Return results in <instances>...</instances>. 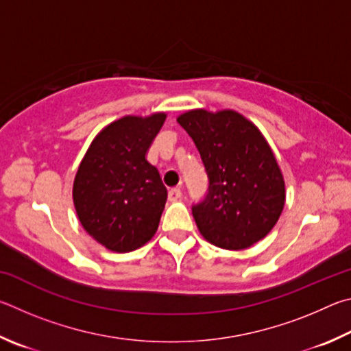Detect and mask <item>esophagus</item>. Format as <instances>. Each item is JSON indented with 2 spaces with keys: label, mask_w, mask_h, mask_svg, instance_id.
Wrapping results in <instances>:
<instances>
[{
  "label": "esophagus",
  "mask_w": 351,
  "mask_h": 351,
  "mask_svg": "<svg viewBox=\"0 0 351 351\" xmlns=\"http://www.w3.org/2000/svg\"><path fill=\"white\" fill-rule=\"evenodd\" d=\"M168 199H169L171 202L180 200V199H182V189H180V188H172V189H169Z\"/></svg>",
  "instance_id": "obj_1"
}]
</instances>
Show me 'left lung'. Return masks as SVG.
<instances>
[{"label":"left lung","mask_w":351,"mask_h":351,"mask_svg":"<svg viewBox=\"0 0 351 351\" xmlns=\"http://www.w3.org/2000/svg\"><path fill=\"white\" fill-rule=\"evenodd\" d=\"M210 179L193 206L200 234L223 250H245L274 228L285 205V180L268 141L232 109H193L177 117Z\"/></svg>","instance_id":"1"}]
</instances>
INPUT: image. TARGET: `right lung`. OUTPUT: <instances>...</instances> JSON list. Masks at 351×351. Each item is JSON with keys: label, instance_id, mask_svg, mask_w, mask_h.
Wrapping results in <instances>:
<instances>
[{"label": "right lung", "instance_id": "obj_1", "mask_svg": "<svg viewBox=\"0 0 351 351\" xmlns=\"http://www.w3.org/2000/svg\"><path fill=\"white\" fill-rule=\"evenodd\" d=\"M165 120L156 112L109 123L78 166L72 197L80 223L114 253L143 247L158 228L168 191L146 154Z\"/></svg>", "mask_w": 351, "mask_h": 351}]
</instances>
